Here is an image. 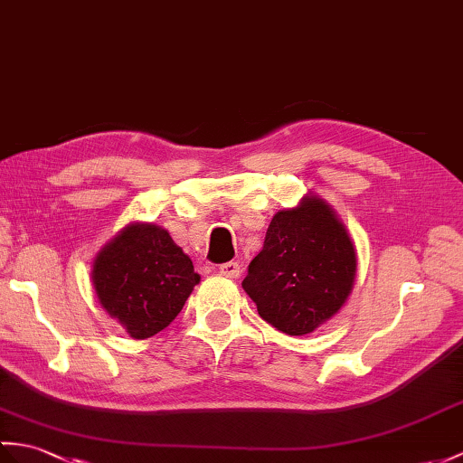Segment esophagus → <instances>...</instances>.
I'll use <instances>...</instances> for the list:
<instances>
[{
    "label": "esophagus",
    "mask_w": 463,
    "mask_h": 463,
    "mask_svg": "<svg viewBox=\"0 0 463 463\" xmlns=\"http://www.w3.org/2000/svg\"><path fill=\"white\" fill-rule=\"evenodd\" d=\"M219 272L222 274V276H227V278H239L241 276V272H242V268H241V264L239 262H224V264H221L219 266Z\"/></svg>",
    "instance_id": "34e87169"
}]
</instances>
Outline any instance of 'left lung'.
<instances>
[{"label": "left lung", "instance_id": "obj_1", "mask_svg": "<svg viewBox=\"0 0 463 463\" xmlns=\"http://www.w3.org/2000/svg\"><path fill=\"white\" fill-rule=\"evenodd\" d=\"M354 270L345 227L326 201L306 197L299 207L274 214L242 288L272 327L306 335L345 304Z\"/></svg>", "mask_w": 463, "mask_h": 463}]
</instances>
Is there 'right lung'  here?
<instances>
[{"instance_id":"right-lung-1","label":"right lung","mask_w":463,"mask_h":463,"mask_svg":"<svg viewBox=\"0 0 463 463\" xmlns=\"http://www.w3.org/2000/svg\"><path fill=\"white\" fill-rule=\"evenodd\" d=\"M92 282L102 307L134 339H147L179 316L199 274L167 231L137 222L99 252Z\"/></svg>"}]
</instances>
